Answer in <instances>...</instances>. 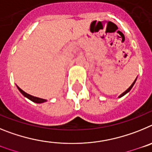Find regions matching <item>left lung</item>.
<instances>
[{
	"label": "left lung",
	"instance_id": "1",
	"mask_svg": "<svg viewBox=\"0 0 152 152\" xmlns=\"http://www.w3.org/2000/svg\"><path fill=\"white\" fill-rule=\"evenodd\" d=\"M135 80H136V79H135V80H134V82H133V83H132V85H131V86H130L129 88H128V89L126 90V91H125V92H123V94H121V95H120V96H119V97H121V96H124V95H125V94H127V93H128V92H129V91H130V90H131V89H132V87H133L134 84H135Z\"/></svg>",
	"mask_w": 152,
	"mask_h": 152
}]
</instances>
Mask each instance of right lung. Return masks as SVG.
Wrapping results in <instances>:
<instances>
[{
	"mask_svg": "<svg viewBox=\"0 0 152 152\" xmlns=\"http://www.w3.org/2000/svg\"><path fill=\"white\" fill-rule=\"evenodd\" d=\"M17 88H18L19 91L22 93V94L23 95V96H25L26 97H27L28 99H29V100H32L33 102H35V103H43V102L46 101V100H44V99H42V98L36 97V96H32V95L29 94H27V93H26L25 91H23L22 89H20V88H19L18 86H17Z\"/></svg>",
	"mask_w": 152,
	"mask_h": 152,
	"instance_id": "right-lung-1",
	"label": "right lung"
}]
</instances>
